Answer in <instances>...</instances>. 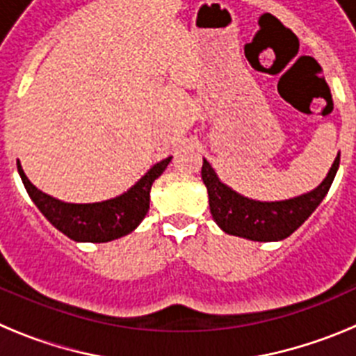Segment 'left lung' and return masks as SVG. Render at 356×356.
<instances>
[{
    "label": "left lung",
    "instance_id": "1",
    "mask_svg": "<svg viewBox=\"0 0 356 356\" xmlns=\"http://www.w3.org/2000/svg\"><path fill=\"white\" fill-rule=\"evenodd\" d=\"M341 155L333 160L326 178L314 191L284 201H257L235 193L222 184L216 171L203 159L201 178L209 191V205L213 221L222 232L250 241L271 242L284 241L307 221L328 194L337 175Z\"/></svg>",
    "mask_w": 356,
    "mask_h": 356
}]
</instances>
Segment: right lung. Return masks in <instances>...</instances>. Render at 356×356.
<instances>
[{"label":"right lung","mask_w":356,"mask_h":356,"mask_svg":"<svg viewBox=\"0 0 356 356\" xmlns=\"http://www.w3.org/2000/svg\"><path fill=\"white\" fill-rule=\"evenodd\" d=\"M172 156L155 163L127 193L97 203H67L44 194L31 184L24 175L21 163L17 171L21 175L28 196L35 203L42 216L60 229L62 234L78 242H108L128 235L140 225L149 210V191L153 181L165 171Z\"/></svg>","instance_id":"right-lung-1"}]
</instances>
